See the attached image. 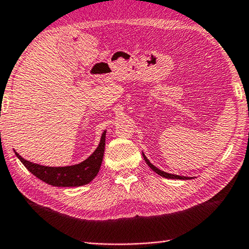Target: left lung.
I'll return each instance as SVG.
<instances>
[{
  "label": "left lung",
  "instance_id": "1",
  "mask_svg": "<svg viewBox=\"0 0 249 249\" xmlns=\"http://www.w3.org/2000/svg\"><path fill=\"white\" fill-rule=\"evenodd\" d=\"M142 157H144V159H145V161H146V163L147 165L149 166V168L150 169H153L156 174L157 175H159V176H161V177H163V178H167V179H180V180H187V179H192V178H189V177H181V176H177V175H171V174H167V172H163V171H161V170H159L158 168H156L153 163H150V161L148 159L146 158V156L142 154Z\"/></svg>",
  "mask_w": 249,
  "mask_h": 249
}]
</instances>
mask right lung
<instances>
[{
  "label": "right lung",
  "mask_w": 249,
  "mask_h": 249,
  "mask_svg": "<svg viewBox=\"0 0 249 249\" xmlns=\"http://www.w3.org/2000/svg\"><path fill=\"white\" fill-rule=\"evenodd\" d=\"M105 148V132L102 134L98 148L89 158L74 166L46 167L27 161L16 153L23 165L37 178L53 187H80L91 182L100 170Z\"/></svg>",
  "instance_id": "1"
}]
</instances>
